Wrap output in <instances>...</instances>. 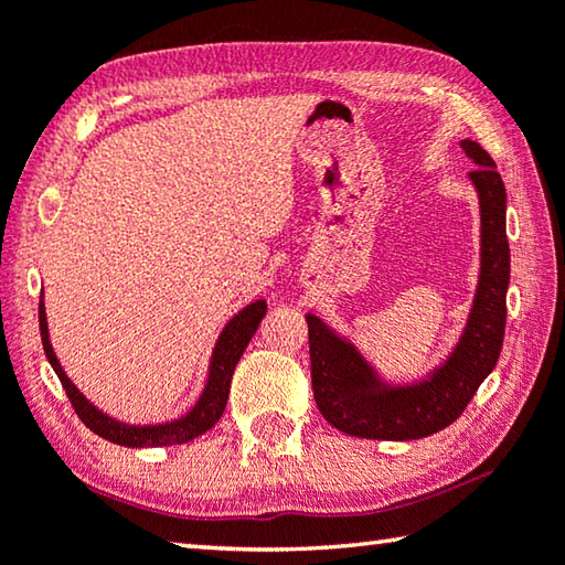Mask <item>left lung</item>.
Wrapping results in <instances>:
<instances>
[{
  "label": "left lung",
  "instance_id": "left-lung-1",
  "mask_svg": "<svg viewBox=\"0 0 565 565\" xmlns=\"http://www.w3.org/2000/svg\"><path fill=\"white\" fill-rule=\"evenodd\" d=\"M475 162L469 172L479 198V281L465 331L447 361L427 377L393 383L367 361L351 338L306 313L316 405L335 429L365 439H423L465 413L477 387L499 361L507 326L511 256L507 242V188L494 160L477 140H459Z\"/></svg>",
  "mask_w": 565,
  "mask_h": 565
}]
</instances>
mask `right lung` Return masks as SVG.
Here are the masks:
<instances>
[{
	"mask_svg": "<svg viewBox=\"0 0 565 565\" xmlns=\"http://www.w3.org/2000/svg\"><path fill=\"white\" fill-rule=\"evenodd\" d=\"M266 316V301L256 299L244 306L237 313H234L217 335V343L212 348L210 365H207V381L200 397L194 399V405L188 413L180 417L166 419V423L156 425H136L126 423V419H118L108 413H104L98 405L90 403V399L81 393L78 385L66 375L64 365L54 353V345H51L49 338V321H46V303H44V291H41V303H39V328H41V343H44L46 361L54 367L58 375L61 385H64L66 395L74 405L76 415L81 417L88 429H94L98 437L108 439L113 445L120 447H170V445H184L192 443L194 437L207 433V429L217 423L222 417L224 407H227L230 397V385L234 367H237L244 348L249 345L252 335L259 328L262 318Z\"/></svg>",
	"mask_w": 565,
	"mask_h": 565,
	"instance_id": "right-lung-1",
	"label": "right lung"
}]
</instances>
